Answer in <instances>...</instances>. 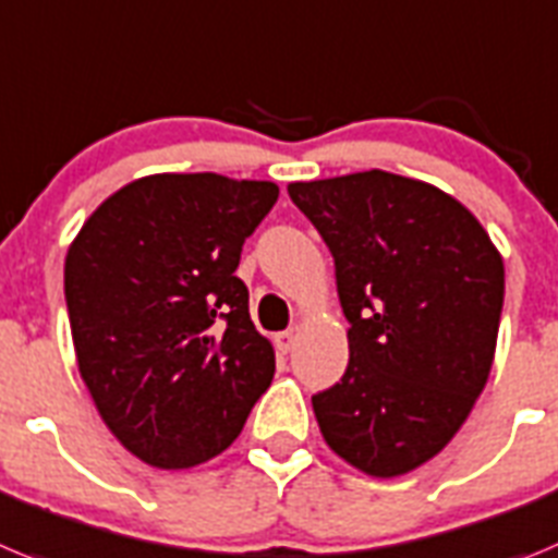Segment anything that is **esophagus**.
Here are the masks:
<instances>
[{
    "label": "esophagus",
    "instance_id": "34e87169",
    "mask_svg": "<svg viewBox=\"0 0 558 558\" xmlns=\"http://www.w3.org/2000/svg\"><path fill=\"white\" fill-rule=\"evenodd\" d=\"M294 341H298L294 330H280V333H275V348H278V353H291Z\"/></svg>",
    "mask_w": 558,
    "mask_h": 558
}]
</instances>
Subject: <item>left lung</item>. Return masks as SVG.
I'll use <instances>...</instances> for the list:
<instances>
[{"instance_id": "8db88e82", "label": "left lung", "mask_w": 558, "mask_h": 558, "mask_svg": "<svg viewBox=\"0 0 558 558\" xmlns=\"http://www.w3.org/2000/svg\"><path fill=\"white\" fill-rule=\"evenodd\" d=\"M336 264L350 364L311 398L328 448L373 478L434 459L489 378L504 255L459 199L384 169L289 183Z\"/></svg>"}]
</instances>
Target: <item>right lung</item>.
Here are the masks:
<instances>
[{
	"instance_id": "add662e5",
	"label": "right lung",
	"mask_w": 558,
	"mask_h": 558,
	"mask_svg": "<svg viewBox=\"0 0 558 558\" xmlns=\"http://www.w3.org/2000/svg\"><path fill=\"white\" fill-rule=\"evenodd\" d=\"M275 199L269 180L147 174L110 194L69 244L80 378L144 464L185 470L219 456L272 384V341L233 272Z\"/></svg>"
}]
</instances>
